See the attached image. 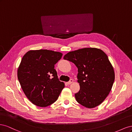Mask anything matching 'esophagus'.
<instances>
[{"label": "esophagus", "mask_w": 132, "mask_h": 132, "mask_svg": "<svg viewBox=\"0 0 132 132\" xmlns=\"http://www.w3.org/2000/svg\"><path fill=\"white\" fill-rule=\"evenodd\" d=\"M73 82V80H72V79H70V81H68V82H67V84L68 85H70V84H71Z\"/></svg>", "instance_id": "esophagus-1"}]
</instances>
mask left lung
I'll use <instances>...</instances> for the list:
<instances>
[{
    "label": "left lung",
    "mask_w": 132,
    "mask_h": 132,
    "mask_svg": "<svg viewBox=\"0 0 132 132\" xmlns=\"http://www.w3.org/2000/svg\"><path fill=\"white\" fill-rule=\"evenodd\" d=\"M63 58L78 68L80 90L75 94L77 101L88 109L100 105L109 95L115 78L107 54L96 48H84L69 52Z\"/></svg>",
    "instance_id": "left-lung-1"
}]
</instances>
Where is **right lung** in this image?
<instances>
[{
    "label": "right lung",
    "mask_w": 132,
    "mask_h": 132,
    "mask_svg": "<svg viewBox=\"0 0 132 132\" xmlns=\"http://www.w3.org/2000/svg\"><path fill=\"white\" fill-rule=\"evenodd\" d=\"M62 55L59 52L39 50L28 51L23 56L18 78L26 96L36 106L45 107L52 104L64 87L54 69Z\"/></svg>",
    "instance_id": "add662e5"
}]
</instances>
